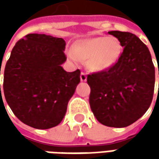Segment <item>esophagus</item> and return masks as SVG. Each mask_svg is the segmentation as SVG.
<instances>
[{
    "label": "esophagus",
    "instance_id": "esophagus-1",
    "mask_svg": "<svg viewBox=\"0 0 159 159\" xmlns=\"http://www.w3.org/2000/svg\"><path fill=\"white\" fill-rule=\"evenodd\" d=\"M80 80L83 81V82L87 81V75H86V73H84V72L80 73Z\"/></svg>",
    "mask_w": 159,
    "mask_h": 159
}]
</instances>
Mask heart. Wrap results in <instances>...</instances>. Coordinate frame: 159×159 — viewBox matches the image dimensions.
<instances>
[{
	"instance_id": "b5f03b06",
	"label": "heart",
	"mask_w": 159,
	"mask_h": 159,
	"mask_svg": "<svg viewBox=\"0 0 159 159\" xmlns=\"http://www.w3.org/2000/svg\"><path fill=\"white\" fill-rule=\"evenodd\" d=\"M122 50V44L115 36H99L78 41L68 52V57L74 63L86 61L92 71H103L117 64Z\"/></svg>"
}]
</instances>
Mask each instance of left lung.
<instances>
[{"label":"left lung","mask_w":159,"mask_h":159,"mask_svg":"<svg viewBox=\"0 0 159 159\" xmlns=\"http://www.w3.org/2000/svg\"><path fill=\"white\" fill-rule=\"evenodd\" d=\"M109 34L120 40L123 52L111 68L88 75L89 103L101 124L125 127L143 116L150 107L155 67L149 48L137 36L119 31Z\"/></svg>","instance_id":"8db88e82"}]
</instances>
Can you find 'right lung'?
<instances>
[{"mask_svg":"<svg viewBox=\"0 0 159 159\" xmlns=\"http://www.w3.org/2000/svg\"><path fill=\"white\" fill-rule=\"evenodd\" d=\"M65 44L62 38L30 34L11 51L2 91L11 111L25 125L48 129L64 119L80 81V70L67 72L62 67L66 61Z\"/></svg>","mask_w":159,"mask_h":159,"instance_id":"1","label":"right lung"}]
</instances>
